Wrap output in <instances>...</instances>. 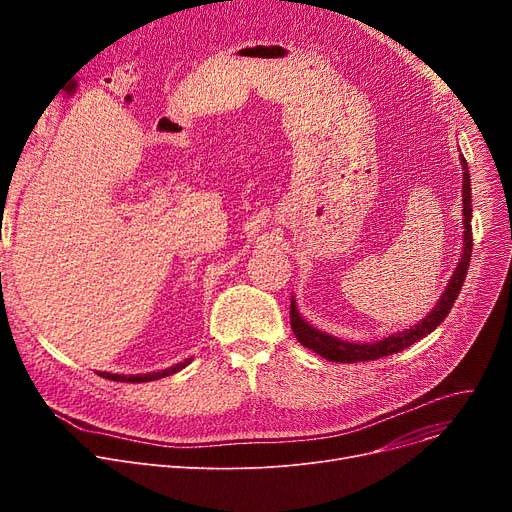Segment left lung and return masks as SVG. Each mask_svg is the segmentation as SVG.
Returning a JSON list of instances; mask_svg holds the SVG:
<instances>
[{
    "label": "left lung",
    "instance_id": "left-lung-1",
    "mask_svg": "<svg viewBox=\"0 0 512 512\" xmlns=\"http://www.w3.org/2000/svg\"><path fill=\"white\" fill-rule=\"evenodd\" d=\"M461 166H463V253L459 263H456L452 278L448 280V286L444 288V292L440 294L438 303L434 305V309L429 311L419 324L411 326L409 330H402L396 334H390L382 340H373V342H348V340H340L328 332H321L317 328H313L309 321L303 319V315L299 313L297 301L294 297L290 299V326L297 340L305 346L311 348L313 353L321 355L326 361H336V363H357V361H375L380 357H388L394 355L402 348H407L411 344H415L417 340L425 338L427 334H432L444 317L450 313L456 297H459L461 286L465 282L467 276V267H469V259H471V249H473V238H471V174H469V166L467 159L463 155H459Z\"/></svg>",
    "mask_w": 512,
    "mask_h": 512
}]
</instances>
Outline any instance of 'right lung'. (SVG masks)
Instances as JSON below:
<instances>
[{
  "label": "right lung",
  "instance_id": "add662e5",
  "mask_svg": "<svg viewBox=\"0 0 512 512\" xmlns=\"http://www.w3.org/2000/svg\"><path fill=\"white\" fill-rule=\"evenodd\" d=\"M193 361V357L191 359H184L182 363H176V365H172V367H166V369H161V371H153V373H137V375H124V373H107V371H97L101 378H105V380H112V382H130V384H143V382H153V380H159V378H168V375H172V373H178L180 369H184L188 363Z\"/></svg>",
  "mask_w": 512,
  "mask_h": 512
}]
</instances>
